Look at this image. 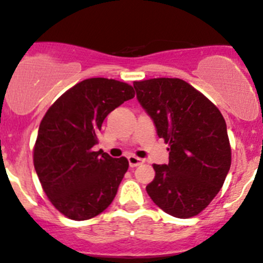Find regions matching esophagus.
Wrapping results in <instances>:
<instances>
[{"mask_svg": "<svg viewBox=\"0 0 263 263\" xmlns=\"http://www.w3.org/2000/svg\"><path fill=\"white\" fill-rule=\"evenodd\" d=\"M145 162V160L140 159V157H136V156H128V164L131 167H136L139 166V165L143 164Z\"/></svg>", "mask_w": 263, "mask_h": 263, "instance_id": "1", "label": "esophagus"}]
</instances>
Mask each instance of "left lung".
Masks as SVG:
<instances>
[{
    "label": "left lung",
    "instance_id": "8db88e82",
    "mask_svg": "<svg viewBox=\"0 0 263 263\" xmlns=\"http://www.w3.org/2000/svg\"><path fill=\"white\" fill-rule=\"evenodd\" d=\"M134 87L157 136L168 143V164H154L155 179L146 192L173 217L198 215L219 193L231 167L224 118L182 79L154 78L134 82Z\"/></svg>",
    "mask_w": 263,
    "mask_h": 263
}]
</instances>
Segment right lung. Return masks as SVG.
<instances>
[{"label":"right lung","mask_w":263,"mask_h":263,"mask_svg":"<svg viewBox=\"0 0 263 263\" xmlns=\"http://www.w3.org/2000/svg\"><path fill=\"white\" fill-rule=\"evenodd\" d=\"M134 97L127 83L89 78L60 96L41 120L34 166L46 197L69 219L101 214L117 194L128 161L93 146L104 118Z\"/></svg>","instance_id":"add662e5"}]
</instances>
